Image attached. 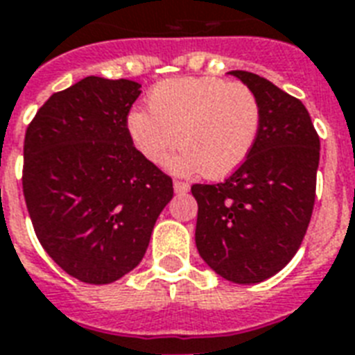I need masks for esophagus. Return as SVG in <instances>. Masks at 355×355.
<instances>
[{
    "label": "esophagus",
    "mask_w": 355,
    "mask_h": 355,
    "mask_svg": "<svg viewBox=\"0 0 355 355\" xmlns=\"http://www.w3.org/2000/svg\"><path fill=\"white\" fill-rule=\"evenodd\" d=\"M173 188H175V193H188L189 184L182 182V180H175V182H173Z\"/></svg>",
    "instance_id": "esophagus-1"
}]
</instances>
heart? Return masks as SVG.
Instances as JSON below:
<instances>
[{
	"label": "heart",
	"mask_w": 355,
	"mask_h": 355,
	"mask_svg": "<svg viewBox=\"0 0 355 355\" xmlns=\"http://www.w3.org/2000/svg\"><path fill=\"white\" fill-rule=\"evenodd\" d=\"M148 110H132L127 130L134 147L150 164L169 160L177 175L205 173L223 178L250 155L259 132V103L241 83L217 77L164 80L149 94Z\"/></svg>",
	"instance_id": "1"
}]
</instances>
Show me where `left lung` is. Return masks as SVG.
Wrapping results in <instances>:
<instances>
[{"label": "left lung", "mask_w": 355, "mask_h": 355, "mask_svg": "<svg viewBox=\"0 0 355 355\" xmlns=\"http://www.w3.org/2000/svg\"><path fill=\"white\" fill-rule=\"evenodd\" d=\"M254 92L259 132L250 155L219 184H193L200 258L234 284H258L286 267L313 214L320 139L308 110L270 80L228 71Z\"/></svg>", "instance_id": "1"}]
</instances>
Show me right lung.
Here are the masks:
<instances>
[{"mask_svg":"<svg viewBox=\"0 0 355 355\" xmlns=\"http://www.w3.org/2000/svg\"><path fill=\"white\" fill-rule=\"evenodd\" d=\"M128 79L86 77L47 99L24 141V197L53 261L85 284H112L141 261L173 180L139 155Z\"/></svg>","mask_w":355,"mask_h":355,"instance_id":"right-lung-1","label":"right lung"}]
</instances>
